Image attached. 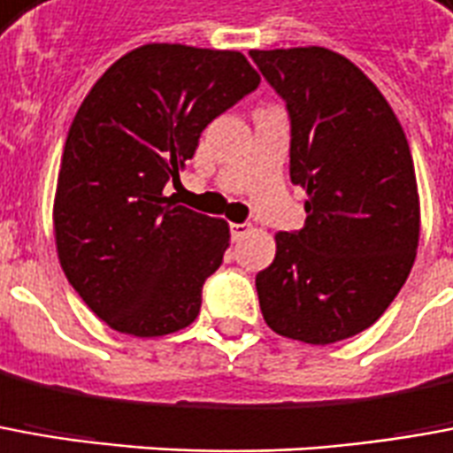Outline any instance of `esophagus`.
Listing matches in <instances>:
<instances>
[{"label":"esophagus","mask_w":453,"mask_h":453,"mask_svg":"<svg viewBox=\"0 0 453 453\" xmlns=\"http://www.w3.org/2000/svg\"><path fill=\"white\" fill-rule=\"evenodd\" d=\"M250 233V226H245V223H233V226H230V235H233V240H242V237L248 235Z\"/></svg>","instance_id":"esophagus-1"}]
</instances>
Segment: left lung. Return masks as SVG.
Returning a JSON list of instances; mask_svg holds the SVG:
<instances>
[{
    "instance_id": "obj_1",
    "label": "left lung",
    "mask_w": 453,
    "mask_h": 453,
    "mask_svg": "<svg viewBox=\"0 0 453 453\" xmlns=\"http://www.w3.org/2000/svg\"><path fill=\"white\" fill-rule=\"evenodd\" d=\"M292 122L289 176L306 223L277 233L255 277L280 336L326 346L372 326L403 289L419 242V194L403 125L365 73L321 46L250 50Z\"/></svg>"
}]
</instances>
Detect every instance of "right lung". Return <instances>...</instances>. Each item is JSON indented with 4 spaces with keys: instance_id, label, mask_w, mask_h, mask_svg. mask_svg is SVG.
<instances>
[{
    "instance_id": "obj_1",
    "label": "right lung",
    "mask_w": 453,
    "mask_h": 453,
    "mask_svg": "<svg viewBox=\"0 0 453 453\" xmlns=\"http://www.w3.org/2000/svg\"><path fill=\"white\" fill-rule=\"evenodd\" d=\"M257 85L240 50L147 43L85 95L63 147L53 233L73 289L110 328L154 338L194 324L230 227L176 205L164 186Z\"/></svg>"
}]
</instances>
